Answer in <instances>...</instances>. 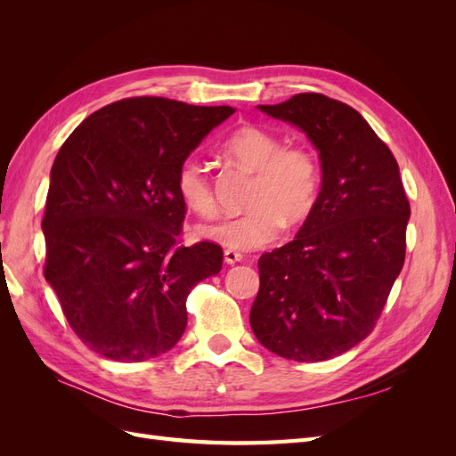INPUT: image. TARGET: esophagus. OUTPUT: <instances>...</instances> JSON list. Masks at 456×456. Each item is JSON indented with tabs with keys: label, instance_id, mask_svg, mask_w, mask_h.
Here are the masks:
<instances>
[{
	"label": "esophagus",
	"instance_id": "esophagus-1",
	"mask_svg": "<svg viewBox=\"0 0 456 456\" xmlns=\"http://www.w3.org/2000/svg\"><path fill=\"white\" fill-rule=\"evenodd\" d=\"M224 260L228 262V265H236V262H241V260H243V255H241L240 251L226 249V251H224Z\"/></svg>",
	"mask_w": 456,
	"mask_h": 456
}]
</instances>
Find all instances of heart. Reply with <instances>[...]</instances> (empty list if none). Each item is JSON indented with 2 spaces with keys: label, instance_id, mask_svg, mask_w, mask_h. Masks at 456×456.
<instances>
[{
  "label": "heart",
  "instance_id": "obj_1",
  "mask_svg": "<svg viewBox=\"0 0 456 456\" xmlns=\"http://www.w3.org/2000/svg\"><path fill=\"white\" fill-rule=\"evenodd\" d=\"M226 158L253 173L245 207L238 218L201 228V236L238 251H251L280 238L283 223L297 226L310 216L320 198L322 165L305 144H285L281 136L258 126H243L223 144ZM175 188L191 213L203 218L218 215L209 175L196 159H184Z\"/></svg>",
  "mask_w": 456,
  "mask_h": 456
}]
</instances>
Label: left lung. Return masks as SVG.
<instances>
[{"label": "left lung", "instance_id": "1", "mask_svg": "<svg viewBox=\"0 0 456 456\" xmlns=\"http://www.w3.org/2000/svg\"><path fill=\"white\" fill-rule=\"evenodd\" d=\"M258 108L308 134L323 178L297 238L258 258L251 329L285 360L325 362L375 329L403 268L411 205L390 148L352 106L298 93Z\"/></svg>", "mask_w": 456, "mask_h": 456}]
</instances>
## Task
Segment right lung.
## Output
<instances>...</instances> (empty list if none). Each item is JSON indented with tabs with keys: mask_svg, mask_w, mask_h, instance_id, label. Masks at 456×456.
I'll return each instance as SVG.
<instances>
[{
	"mask_svg": "<svg viewBox=\"0 0 456 456\" xmlns=\"http://www.w3.org/2000/svg\"><path fill=\"white\" fill-rule=\"evenodd\" d=\"M232 106L131 96L84 119L61 146L41 220L44 275L77 338L114 362L181 340L186 298L223 268V247L181 243L176 171Z\"/></svg>",
	"mask_w": 456,
	"mask_h": 456,
	"instance_id": "obj_1",
	"label": "right lung"
}]
</instances>
